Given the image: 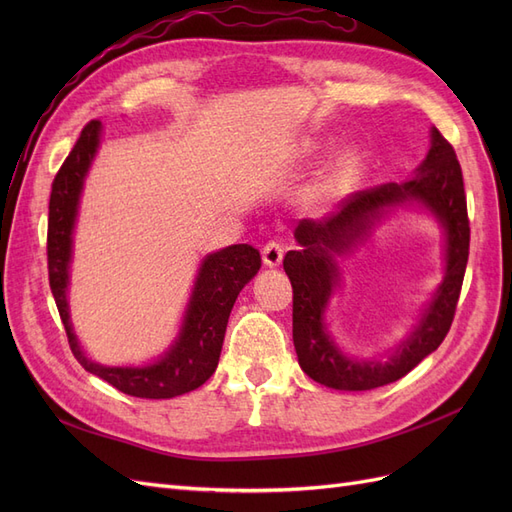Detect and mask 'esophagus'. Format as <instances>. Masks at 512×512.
Segmentation results:
<instances>
[{"instance_id":"1","label":"esophagus","mask_w":512,"mask_h":512,"mask_svg":"<svg viewBox=\"0 0 512 512\" xmlns=\"http://www.w3.org/2000/svg\"><path fill=\"white\" fill-rule=\"evenodd\" d=\"M284 243L282 241H269L265 247H262V262L267 267H277L284 258Z\"/></svg>"}]
</instances>
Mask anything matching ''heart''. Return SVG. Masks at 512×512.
Listing matches in <instances>:
<instances>
[{"label":"heart","mask_w":512,"mask_h":512,"mask_svg":"<svg viewBox=\"0 0 512 512\" xmlns=\"http://www.w3.org/2000/svg\"><path fill=\"white\" fill-rule=\"evenodd\" d=\"M354 168H356V158L352 156V153H346V156H342L335 162L333 173H331V183L342 185L344 181H348L352 177Z\"/></svg>","instance_id":"heart-1"}]
</instances>
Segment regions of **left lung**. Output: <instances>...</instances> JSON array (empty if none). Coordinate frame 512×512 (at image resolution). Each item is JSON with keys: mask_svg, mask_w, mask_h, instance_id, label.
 I'll use <instances>...</instances> for the list:
<instances>
[{"mask_svg": "<svg viewBox=\"0 0 512 512\" xmlns=\"http://www.w3.org/2000/svg\"><path fill=\"white\" fill-rule=\"evenodd\" d=\"M421 202L447 232L445 280L408 340L389 362H354L335 346L323 327V309L338 283L336 256L343 255L385 212ZM301 250L284 258L292 284V342L305 374L337 391H371L404 378L427 354L438 350L451 329L470 254V220L463 175L453 145L433 128L431 149L416 175L404 183H382L350 194L324 220H301L294 228Z\"/></svg>", "mask_w": 512, "mask_h": 512, "instance_id": "obj_1", "label": "left lung"}]
</instances>
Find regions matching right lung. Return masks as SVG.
<instances>
[{
	"label": "right lung",
	"mask_w": 512,
	"mask_h": 512,
	"mask_svg": "<svg viewBox=\"0 0 512 512\" xmlns=\"http://www.w3.org/2000/svg\"><path fill=\"white\" fill-rule=\"evenodd\" d=\"M100 121H89L70 156L53 179L49 200V232H46V258H49V284L68 344L89 374H94L117 391L143 399H170L203 386L220 361L230 309L241 288L258 273L262 260L256 247L239 243L209 254L196 275L192 297L185 309L183 324L175 344L158 361L145 367H106L89 361L79 346L70 322L68 284L72 260V230L79 213V198L87 170L100 145Z\"/></svg>",
	"instance_id": "right-lung-1"
}]
</instances>
